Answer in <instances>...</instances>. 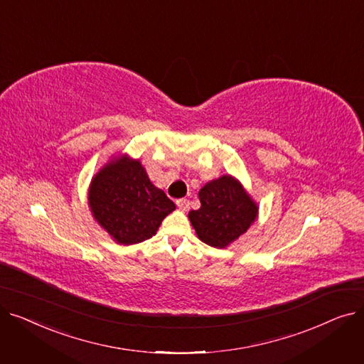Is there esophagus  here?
Wrapping results in <instances>:
<instances>
[{
    "label": "esophagus",
    "instance_id": "obj_1",
    "mask_svg": "<svg viewBox=\"0 0 364 364\" xmlns=\"http://www.w3.org/2000/svg\"><path fill=\"white\" fill-rule=\"evenodd\" d=\"M176 203H177V206H178L180 211H187V209H188V205H190L188 199H186V198H183V199H177V200H176Z\"/></svg>",
    "mask_w": 364,
    "mask_h": 364
}]
</instances>
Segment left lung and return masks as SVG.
I'll use <instances>...</instances> for the list:
<instances>
[{
    "mask_svg": "<svg viewBox=\"0 0 364 364\" xmlns=\"http://www.w3.org/2000/svg\"><path fill=\"white\" fill-rule=\"evenodd\" d=\"M199 200L200 208L190 211L188 220L198 237L218 250L236 242L258 218V203L230 174L208 181L199 190Z\"/></svg>",
    "mask_w": 364,
    "mask_h": 364,
    "instance_id": "8db88e82",
    "label": "left lung"
}]
</instances>
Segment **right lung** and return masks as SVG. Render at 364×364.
Segmentation results:
<instances>
[{"label": "right lung", "mask_w": 364, "mask_h": 364, "mask_svg": "<svg viewBox=\"0 0 364 364\" xmlns=\"http://www.w3.org/2000/svg\"><path fill=\"white\" fill-rule=\"evenodd\" d=\"M88 206L92 218L119 245H136L155 236L176 209L153 184L140 159L127 153L112 156L91 178Z\"/></svg>", "instance_id": "obj_1"}]
</instances>
